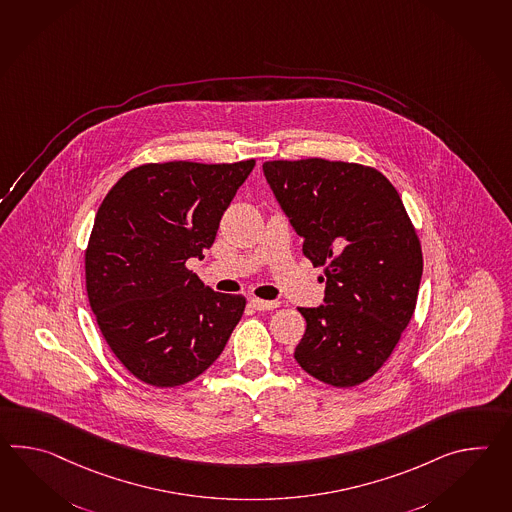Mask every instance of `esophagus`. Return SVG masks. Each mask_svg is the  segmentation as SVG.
Masks as SVG:
<instances>
[{"mask_svg":"<svg viewBox=\"0 0 512 512\" xmlns=\"http://www.w3.org/2000/svg\"><path fill=\"white\" fill-rule=\"evenodd\" d=\"M250 305L255 310H273V308L279 307L277 301H264V299H259V297H251Z\"/></svg>","mask_w":512,"mask_h":512,"instance_id":"obj_1","label":"esophagus"}]
</instances>
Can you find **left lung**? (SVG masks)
<instances>
[{
  "label": "left lung",
  "mask_w": 512,
  "mask_h": 512,
  "mask_svg": "<svg viewBox=\"0 0 512 512\" xmlns=\"http://www.w3.org/2000/svg\"><path fill=\"white\" fill-rule=\"evenodd\" d=\"M303 253L323 266L325 303L307 319L297 364L334 387H353L386 364L415 312L422 250L397 189L358 163L308 158L262 165Z\"/></svg>",
  "instance_id": "8db88e82"
}]
</instances>
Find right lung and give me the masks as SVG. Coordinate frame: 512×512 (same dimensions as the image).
Returning a JSON list of instances; mask_svg holds the SVG:
<instances>
[{
    "instance_id": "add662e5",
    "label": "right lung",
    "mask_w": 512,
    "mask_h": 512,
    "mask_svg": "<svg viewBox=\"0 0 512 512\" xmlns=\"http://www.w3.org/2000/svg\"><path fill=\"white\" fill-rule=\"evenodd\" d=\"M255 159L141 165L115 183L95 216L86 290L104 340L137 380L182 386L224 351L244 296L205 286L185 264L204 259Z\"/></svg>"
}]
</instances>
